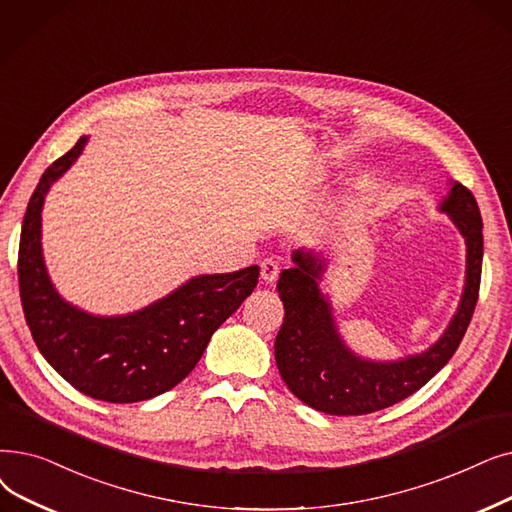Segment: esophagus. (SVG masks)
<instances>
[{"label": "esophagus", "instance_id": "34e87169", "mask_svg": "<svg viewBox=\"0 0 512 512\" xmlns=\"http://www.w3.org/2000/svg\"><path fill=\"white\" fill-rule=\"evenodd\" d=\"M278 274H280V268H278L276 259L268 257V259L261 261V280L263 282H274L278 278Z\"/></svg>", "mask_w": 512, "mask_h": 512}]
</instances>
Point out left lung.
Masks as SVG:
<instances>
[{"label":"left lung","instance_id":"1","mask_svg":"<svg viewBox=\"0 0 512 512\" xmlns=\"http://www.w3.org/2000/svg\"><path fill=\"white\" fill-rule=\"evenodd\" d=\"M439 203L466 244L464 288L456 314L441 337L420 353L399 360H368L341 337L335 307L322 293L326 257L314 249L293 251L295 268L282 270L276 291L284 322L274 343L286 387L303 404L332 416H360L410 397L448 364L473 318L483 261V221L475 196L458 182Z\"/></svg>","mask_w":512,"mask_h":512}]
</instances>
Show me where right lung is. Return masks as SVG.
Instances as JSON below:
<instances>
[{"label": "right lung", "mask_w": 512, "mask_h": 512, "mask_svg": "<svg viewBox=\"0 0 512 512\" xmlns=\"http://www.w3.org/2000/svg\"><path fill=\"white\" fill-rule=\"evenodd\" d=\"M90 136L52 163L31 196L18 247V284L33 341L77 391L110 404L157 397L192 372L213 332L257 286L259 265L186 280L163 299L123 316H96L66 301L41 249V211L56 180L73 167Z\"/></svg>", "instance_id": "right-lung-1"}]
</instances>
